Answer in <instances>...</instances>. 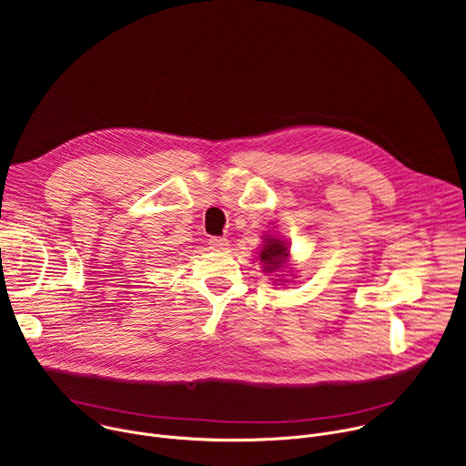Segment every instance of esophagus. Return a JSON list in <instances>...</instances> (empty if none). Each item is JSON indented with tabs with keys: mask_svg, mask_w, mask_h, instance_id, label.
Segmentation results:
<instances>
[{
	"mask_svg": "<svg viewBox=\"0 0 466 466\" xmlns=\"http://www.w3.org/2000/svg\"><path fill=\"white\" fill-rule=\"evenodd\" d=\"M208 245L214 248V250H225L228 247V239L227 238H210L208 239Z\"/></svg>",
	"mask_w": 466,
	"mask_h": 466,
	"instance_id": "34e87169",
	"label": "esophagus"
}]
</instances>
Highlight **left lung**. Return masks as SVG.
<instances>
[{
  "label": "left lung",
  "instance_id": "1",
  "mask_svg": "<svg viewBox=\"0 0 466 466\" xmlns=\"http://www.w3.org/2000/svg\"><path fill=\"white\" fill-rule=\"evenodd\" d=\"M289 256V248L284 241L275 236L265 238L263 250L259 252V261H263V271L277 273L284 268V263Z\"/></svg>",
  "mask_w": 466,
  "mask_h": 466
}]
</instances>
